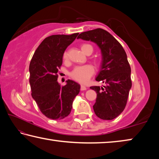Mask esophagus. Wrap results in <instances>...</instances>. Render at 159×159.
Listing matches in <instances>:
<instances>
[{
	"mask_svg": "<svg viewBox=\"0 0 159 159\" xmlns=\"http://www.w3.org/2000/svg\"><path fill=\"white\" fill-rule=\"evenodd\" d=\"M87 89V88H86V86L84 85H80V90H85Z\"/></svg>",
	"mask_w": 159,
	"mask_h": 159,
	"instance_id": "obj_1",
	"label": "esophagus"
}]
</instances>
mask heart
I'll use <instances>...</instances> for the list:
<instances>
[{
    "label": "heart",
    "instance_id": "heart-1",
    "mask_svg": "<svg viewBox=\"0 0 159 159\" xmlns=\"http://www.w3.org/2000/svg\"><path fill=\"white\" fill-rule=\"evenodd\" d=\"M80 49L85 54L87 53L88 51H91L92 52L93 51V48L92 45L88 43H83L80 45ZM63 57L64 60H67L68 54L66 52L64 53ZM94 72H95L94 67L92 65H90V64H86V65L78 66L75 67L70 73V76H71L72 79L77 80V81L84 83L89 80L90 77L94 74Z\"/></svg>",
    "mask_w": 159,
    "mask_h": 159
}]
</instances>
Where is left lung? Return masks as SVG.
<instances>
[{"label":"left lung","instance_id":"8db88e82","mask_svg":"<svg viewBox=\"0 0 159 159\" xmlns=\"http://www.w3.org/2000/svg\"><path fill=\"white\" fill-rule=\"evenodd\" d=\"M77 39L95 43L100 48L102 61L96 80L106 85L90 87L97 93L93 109L102 120L114 119L124 110L132 87L131 69L125 51L111 34L102 29L83 32Z\"/></svg>","mask_w":159,"mask_h":159}]
</instances>
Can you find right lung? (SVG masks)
Here are the masks:
<instances>
[{
    "instance_id": "1",
    "label": "right lung",
    "mask_w": 159,
    "mask_h": 159,
    "mask_svg": "<svg viewBox=\"0 0 159 159\" xmlns=\"http://www.w3.org/2000/svg\"><path fill=\"white\" fill-rule=\"evenodd\" d=\"M78 35H52L45 38L31 60V96L42 114L48 118L61 120L66 117L71 111L75 97L80 92V85L74 80H67L64 86L57 82L64 51Z\"/></svg>"
}]
</instances>
